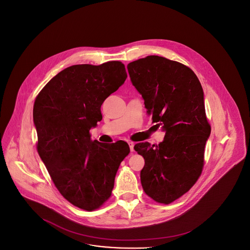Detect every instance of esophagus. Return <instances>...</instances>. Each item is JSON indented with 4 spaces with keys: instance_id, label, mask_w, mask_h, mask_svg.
<instances>
[{
    "instance_id": "1",
    "label": "esophagus",
    "mask_w": 250,
    "mask_h": 250,
    "mask_svg": "<svg viewBox=\"0 0 250 250\" xmlns=\"http://www.w3.org/2000/svg\"><path fill=\"white\" fill-rule=\"evenodd\" d=\"M128 144H129V146H130V149H131V151H133V146H134V144H133V142H131V141H129V142H128Z\"/></svg>"
}]
</instances>
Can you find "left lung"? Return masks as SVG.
Returning a JSON list of instances; mask_svg holds the SVG:
<instances>
[{
	"label": "left lung",
	"mask_w": 250,
	"mask_h": 250,
	"mask_svg": "<svg viewBox=\"0 0 250 250\" xmlns=\"http://www.w3.org/2000/svg\"><path fill=\"white\" fill-rule=\"evenodd\" d=\"M127 68L146 114L166 132L159 145L134 146L145 159L141 184L148 197L169 204L190 190L202 171L210 134L203 89L191 68L165 57L149 55Z\"/></svg>",
	"instance_id": "8db88e82"
}]
</instances>
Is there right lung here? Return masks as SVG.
Here are the masks:
<instances>
[{
  "instance_id": "obj_1",
  "label": "right lung",
  "mask_w": 250,
  "mask_h": 250,
  "mask_svg": "<svg viewBox=\"0 0 250 250\" xmlns=\"http://www.w3.org/2000/svg\"><path fill=\"white\" fill-rule=\"evenodd\" d=\"M127 78L125 66L74 65L55 75L36 99L33 117L38 151L61 195L93 210L111 196L120 163L130 152L124 141H92L89 130L103 119L101 106Z\"/></svg>"
}]
</instances>
